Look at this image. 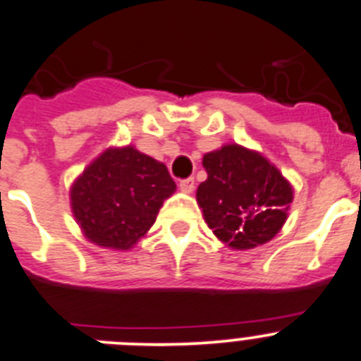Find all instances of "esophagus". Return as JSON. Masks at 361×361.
<instances>
[{"instance_id": "esophagus-1", "label": "esophagus", "mask_w": 361, "mask_h": 361, "mask_svg": "<svg viewBox=\"0 0 361 361\" xmlns=\"http://www.w3.org/2000/svg\"><path fill=\"white\" fill-rule=\"evenodd\" d=\"M178 188H180V191H184V193H191L193 188H195V178L193 177L180 178V180H178Z\"/></svg>"}]
</instances>
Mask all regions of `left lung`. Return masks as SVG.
Instances as JSON below:
<instances>
[{"label": "left lung", "instance_id": "1", "mask_svg": "<svg viewBox=\"0 0 361 361\" xmlns=\"http://www.w3.org/2000/svg\"><path fill=\"white\" fill-rule=\"evenodd\" d=\"M208 178L197 200L204 219L233 250H251L275 237L288 219L291 184L260 153L228 145L206 153Z\"/></svg>", "mask_w": 361, "mask_h": 361}]
</instances>
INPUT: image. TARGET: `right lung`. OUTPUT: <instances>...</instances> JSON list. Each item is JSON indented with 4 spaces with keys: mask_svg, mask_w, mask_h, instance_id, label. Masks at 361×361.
Masks as SVG:
<instances>
[{
    "mask_svg": "<svg viewBox=\"0 0 361 361\" xmlns=\"http://www.w3.org/2000/svg\"><path fill=\"white\" fill-rule=\"evenodd\" d=\"M173 191V178L162 162L126 146L95 159L75 180L70 199L88 240L130 250L152 228Z\"/></svg>",
    "mask_w": 361,
    "mask_h": 361,
    "instance_id": "1",
    "label": "right lung"
}]
</instances>
